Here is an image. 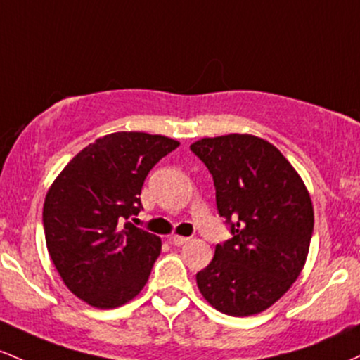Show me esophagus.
<instances>
[{"instance_id": "esophagus-1", "label": "esophagus", "mask_w": 360, "mask_h": 360, "mask_svg": "<svg viewBox=\"0 0 360 360\" xmlns=\"http://www.w3.org/2000/svg\"><path fill=\"white\" fill-rule=\"evenodd\" d=\"M188 240H191V238H187V236H180V234H173V236L169 238V243H173L175 246H181V245L187 243Z\"/></svg>"}]
</instances>
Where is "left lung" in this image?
<instances>
[{
  "label": "left lung",
  "mask_w": 360,
  "mask_h": 360,
  "mask_svg": "<svg viewBox=\"0 0 360 360\" xmlns=\"http://www.w3.org/2000/svg\"><path fill=\"white\" fill-rule=\"evenodd\" d=\"M191 149L211 172L231 240L197 272L204 300L229 316L262 313L288 292L306 264L314 211L300 173L252 134L202 137Z\"/></svg>",
  "instance_id": "obj_1"
}]
</instances>
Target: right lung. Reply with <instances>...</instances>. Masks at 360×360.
Wrapping results in <instances>:
<instances>
[{
    "label": "right lung",
    "instance_id": "right-lung-1",
    "mask_svg": "<svg viewBox=\"0 0 360 360\" xmlns=\"http://www.w3.org/2000/svg\"><path fill=\"white\" fill-rule=\"evenodd\" d=\"M179 144L148 132L98 137L47 191L42 221L51 260L66 288L93 308H119L146 285L161 240L122 223L143 207L149 169Z\"/></svg>",
    "mask_w": 360,
    "mask_h": 360
}]
</instances>
